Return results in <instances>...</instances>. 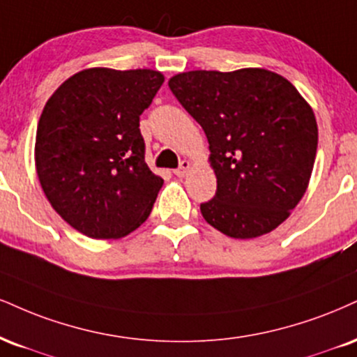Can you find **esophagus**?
Listing matches in <instances>:
<instances>
[{
    "label": "esophagus",
    "instance_id": "1",
    "mask_svg": "<svg viewBox=\"0 0 357 357\" xmlns=\"http://www.w3.org/2000/svg\"><path fill=\"white\" fill-rule=\"evenodd\" d=\"M190 166H191L190 161L183 160L181 162H179V166L174 169V174L178 176V178H184V176H186V173H188V169H190Z\"/></svg>",
    "mask_w": 357,
    "mask_h": 357
}]
</instances>
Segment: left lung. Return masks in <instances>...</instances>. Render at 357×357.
Wrapping results in <instances>:
<instances>
[{
	"label": "left lung",
	"mask_w": 357,
	"mask_h": 357,
	"mask_svg": "<svg viewBox=\"0 0 357 357\" xmlns=\"http://www.w3.org/2000/svg\"><path fill=\"white\" fill-rule=\"evenodd\" d=\"M167 84L208 137L218 190L201 203L206 222L236 239L276 229L301 201L314 166L311 106L286 78L261 68L188 71Z\"/></svg>",
	"instance_id": "1"
}]
</instances>
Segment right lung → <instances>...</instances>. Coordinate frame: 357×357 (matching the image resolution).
Listing matches in <instances>:
<instances>
[{
  "label": "right lung",
  "mask_w": 357,
  "mask_h": 357,
  "mask_svg": "<svg viewBox=\"0 0 357 357\" xmlns=\"http://www.w3.org/2000/svg\"><path fill=\"white\" fill-rule=\"evenodd\" d=\"M162 83L160 71L91 68L46 102L36 173L54 211L79 233L116 239L148 220L162 179L144 161L139 116Z\"/></svg>",
  "instance_id": "1"
}]
</instances>
